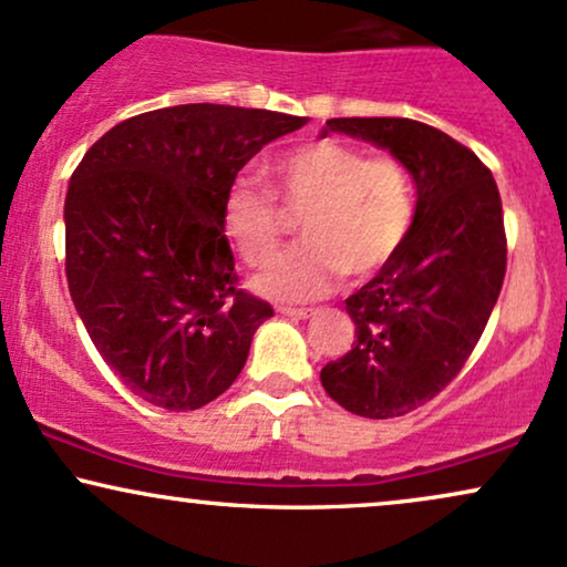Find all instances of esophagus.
Masks as SVG:
<instances>
[{
	"instance_id": "obj_1",
	"label": "esophagus",
	"mask_w": 567,
	"mask_h": 567,
	"mask_svg": "<svg viewBox=\"0 0 567 567\" xmlns=\"http://www.w3.org/2000/svg\"><path fill=\"white\" fill-rule=\"evenodd\" d=\"M278 312L286 318H297V320H307V318L318 316L316 307H278Z\"/></svg>"
}]
</instances>
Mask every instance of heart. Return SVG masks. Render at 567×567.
Here are the masks:
<instances>
[{"label":"heart","mask_w":567,"mask_h":567,"mask_svg":"<svg viewBox=\"0 0 567 567\" xmlns=\"http://www.w3.org/2000/svg\"><path fill=\"white\" fill-rule=\"evenodd\" d=\"M286 205L305 209V241L255 278L270 299L307 302L328 295L349 270L368 278L389 265L415 220V186L396 157H365L358 146L318 138L268 165ZM223 234L249 265L272 260L284 241V218L272 197L239 178L223 199Z\"/></svg>","instance_id":"obj_1"}]
</instances>
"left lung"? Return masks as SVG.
I'll list each match as a JSON object with an SVG mask.
<instances>
[{"label":"left lung","mask_w":567,"mask_h":567,"mask_svg":"<svg viewBox=\"0 0 567 567\" xmlns=\"http://www.w3.org/2000/svg\"><path fill=\"white\" fill-rule=\"evenodd\" d=\"M320 134L386 150L415 181L402 249L347 299L358 341L320 370L328 396L354 415H408L460 373L497 305L507 265L499 188L467 146L410 117H331Z\"/></svg>","instance_id":"1"}]
</instances>
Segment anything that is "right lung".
Here are the masks:
<instances>
[{
    "label": "right lung",
    "mask_w": 567,
    "mask_h": 567,
    "mask_svg": "<svg viewBox=\"0 0 567 567\" xmlns=\"http://www.w3.org/2000/svg\"><path fill=\"white\" fill-rule=\"evenodd\" d=\"M307 117L176 104L128 117L83 155L65 197V272L102 360L144 402L199 410L272 316L236 289L223 199L265 144Z\"/></svg>",
    "instance_id": "1"
}]
</instances>
